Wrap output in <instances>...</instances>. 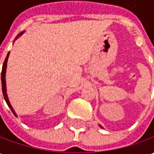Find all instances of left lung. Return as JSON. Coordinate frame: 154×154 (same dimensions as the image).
<instances>
[{"label": "left lung", "instance_id": "obj_1", "mask_svg": "<svg viewBox=\"0 0 154 154\" xmlns=\"http://www.w3.org/2000/svg\"><path fill=\"white\" fill-rule=\"evenodd\" d=\"M100 127H101V126H100Z\"/></svg>", "mask_w": 154, "mask_h": 154}]
</instances>
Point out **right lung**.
Wrapping results in <instances>:
<instances>
[{"instance_id": "1", "label": "right lung", "mask_w": 154, "mask_h": 154, "mask_svg": "<svg viewBox=\"0 0 154 154\" xmlns=\"http://www.w3.org/2000/svg\"><path fill=\"white\" fill-rule=\"evenodd\" d=\"M23 34V32L21 33H20L15 38H17L20 36V35H21ZM9 54H10V52H9L8 54H7V56L5 57V61H4V63H3V66H2V93H3V96H4V98H5V100L6 101V103L8 105V106L10 107V109L11 110L12 113L14 114L15 116H16V114H15V110L13 109V107L11 106V105L10 104V101L8 100V97H7V94H6V87H5V71H6V64H7V60H8V57H9Z\"/></svg>"}]
</instances>
